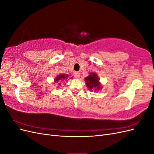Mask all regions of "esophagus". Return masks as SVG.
Segmentation results:
<instances>
[{
    "instance_id": "34e87169",
    "label": "esophagus",
    "mask_w": 154,
    "mask_h": 154,
    "mask_svg": "<svg viewBox=\"0 0 154 154\" xmlns=\"http://www.w3.org/2000/svg\"><path fill=\"white\" fill-rule=\"evenodd\" d=\"M74 76L76 78H79V77H80V73L78 72H75L74 73Z\"/></svg>"
}]
</instances>
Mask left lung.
Wrapping results in <instances>:
<instances>
[{"instance_id":"8db88e82","label":"left lung","mask_w":154,"mask_h":154,"mask_svg":"<svg viewBox=\"0 0 154 154\" xmlns=\"http://www.w3.org/2000/svg\"><path fill=\"white\" fill-rule=\"evenodd\" d=\"M85 81L87 83L86 85L91 91L100 90L99 78H97L96 74L91 72L89 76L85 78Z\"/></svg>"}]
</instances>
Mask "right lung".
Instances as JSON below:
<instances>
[{
	"label": "right lung",
	"instance_id": "right-lung-1",
	"mask_svg": "<svg viewBox=\"0 0 154 154\" xmlns=\"http://www.w3.org/2000/svg\"><path fill=\"white\" fill-rule=\"evenodd\" d=\"M68 75H66V74H60V75H58V76H57V78H55V82H60L61 81H63L65 80H66V79L68 78Z\"/></svg>",
	"mask_w": 154,
	"mask_h": 154
}]
</instances>
